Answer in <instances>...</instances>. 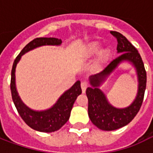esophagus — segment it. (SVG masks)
Here are the masks:
<instances>
[{
	"instance_id": "obj_1",
	"label": "esophagus",
	"mask_w": 153,
	"mask_h": 153,
	"mask_svg": "<svg viewBox=\"0 0 153 153\" xmlns=\"http://www.w3.org/2000/svg\"><path fill=\"white\" fill-rule=\"evenodd\" d=\"M88 87V83H87L86 81H83V82L81 83V88H82V92H83V93H85V91H86Z\"/></svg>"
}]
</instances>
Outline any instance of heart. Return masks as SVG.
<instances>
[{"label": "heart", "mask_w": 153, "mask_h": 153, "mask_svg": "<svg viewBox=\"0 0 153 153\" xmlns=\"http://www.w3.org/2000/svg\"><path fill=\"white\" fill-rule=\"evenodd\" d=\"M101 47H102V43L100 42L95 41V42H89L83 49V56L85 59H89L91 57L94 56L101 50ZM110 54H111V51H110L108 48H106V49H103V50L101 51L99 54H98V56H97L96 62H95V66L98 68L103 63H105L106 60H108Z\"/></svg>", "instance_id": "1"}]
</instances>
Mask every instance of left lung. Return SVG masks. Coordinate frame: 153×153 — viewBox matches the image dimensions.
<instances>
[{
    "instance_id": "1",
    "label": "left lung",
    "mask_w": 153,
    "mask_h": 153,
    "mask_svg": "<svg viewBox=\"0 0 153 153\" xmlns=\"http://www.w3.org/2000/svg\"><path fill=\"white\" fill-rule=\"evenodd\" d=\"M111 33L117 38V58L111 61L101 72L88 78L91 87L86 90L88 99V116L93 125L102 130L111 131L127 125L137 115L143 101L147 74L140 55L128 39L118 32ZM123 62H128L135 67L138 78V92L135 99L129 106L124 108L113 107L108 102L99 87L106 78Z\"/></svg>"
}]
</instances>
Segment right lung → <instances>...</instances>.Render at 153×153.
<instances>
[{
	"instance_id": "obj_1",
	"label": "right lung",
	"mask_w": 153,
	"mask_h": 153,
	"mask_svg": "<svg viewBox=\"0 0 153 153\" xmlns=\"http://www.w3.org/2000/svg\"><path fill=\"white\" fill-rule=\"evenodd\" d=\"M61 40L56 38H38L27 44L14 61L11 70L10 91L12 99L19 114L27 125L34 130L51 133L60 129L70 119V112L77 97L82 93L80 81L78 80L70 89L58 98L53 106L43 111H35L25 105L19 95L15 83V69L22 56L42 46H60Z\"/></svg>"
}]
</instances>
